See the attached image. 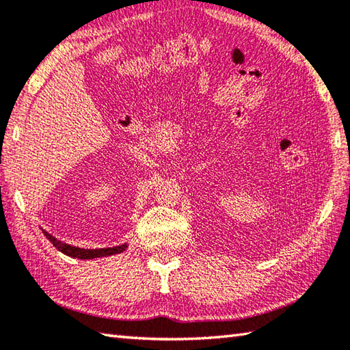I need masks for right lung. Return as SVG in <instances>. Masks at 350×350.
Listing matches in <instances>:
<instances>
[{
	"mask_svg": "<svg viewBox=\"0 0 350 350\" xmlns=\"http://www.w3.org/2000/svg\"><path fill=\"white\" fill-rule=\"evenodd\" d=\"M41 232L46 236L47 239L52 242L58 252H62L66 254V256L75 258V259H98V258H106V256H112V254H120L128 248L126 244L117 245V247H106V248H80V247H74L69 245L66 242L58 241L55 236H52L51 233H47L46 230L41 228Z\"/></svg>",
	"mask_w": 350,
	"mask_h": 350,
	"instance_id": "add662e5",
	"label": "right lung"
}]
</instances>
